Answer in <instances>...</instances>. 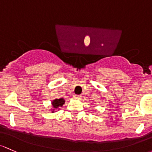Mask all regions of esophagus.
I'll return each instance as SVG.
<instances>
[{
	"label": "esophagus",
	"instance_id": "34e87169",
	"mask_svg": "<svg viewBox=\"0 0 152 152\" xmlns=\"http://www.w3.org/2000/svg\"><path fill=\"white\" fill-rule=\"evenodd\" d=\"M74 97H75V98H78V99H80L81 97L80 96V95H74Z\"/></svg>",
	"mask_w": 152,
	"mask_h": 152
}]
</instances>
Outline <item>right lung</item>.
<instances>
[{
    "label": "right lung",
    "mask_w": 152,
    "mask_h": 152,
    "mask_svg": "<svg viewBox=\"0 0 152 152\" xmlns=\"http://www.w3.org/2000/svg\"><path fill=\"white\" fill-rule=\"evenodd\" d=\"M65 100L64 98H60V99H55L54 100L52 101V113L55 112V109H59V107L63 106L64 103H65Z\"/></svg>",
    "instance_id": "add662e5"
}]
</instances>
